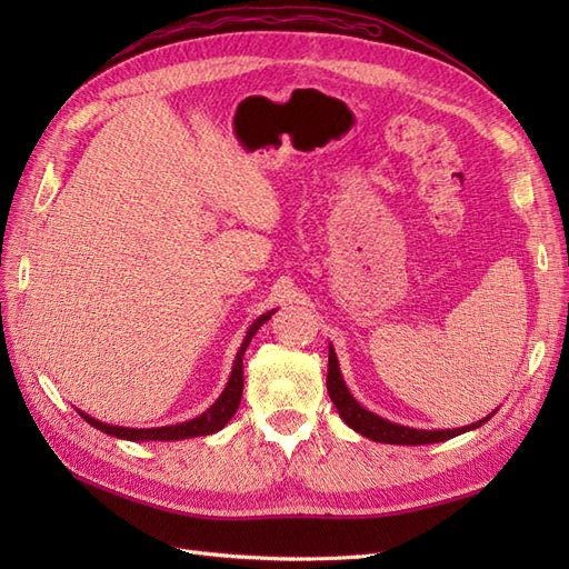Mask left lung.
<instances>
[{
	"mask_svg": "<svg viewBox=\"0 0 569 569\" xmlns=\"http://www.w3.org/2000/svg\"><path fill=\"white\" fill-rule=\"evenodd\" d=\"M327 393H330L332 403L339 410V418L347 422L353 432L363 435L366 439L380 441V443H399V446H420V443H437V441H446L453 439L458 435L470 432V429H477L485 425L487 420L493 418V412H489L487 418H481L472 425L465 427H456V429H416V427H406L399 422L385 420L380 416H375L368 408L360 406L353 393L349 391L347 382H343L341 370H339V360L335 353V347L330 343V360H327Z\"/></svg>",
	"mask_w": 569,
	"mask_h": 569,
	"instance_id": "obj_1",
	"label": "left lung"
}]
</instances>
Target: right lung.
Masks as SVG:
<instances>
[{"mask_svg":"<svg viewBox=\"0 0 569 569\" xmlns=\"http://www.w3.org/2000/svg\"><path fill=\"white\" fill-rule=\"evenodd\" d=\"M274 313V308L268 313H263L261 318H256L253 325L247 330V337L242 341V347H239L237 356H234V363H232V372H230V380L222 389V393L216 399V403L203 410L201 416L187 420V422H178V425H168V427H149V429H134V427H118V425H107L101 420H94L88 412H80V418L84 422H90L92 427L101 429V432H107L111 437L118 439H128V441H182V439H194V437H206V435H216L220 432L222 427H226L232 416L239 408V401H242V389H244V368H242V358L244 351L249 347V341L253 339V335L261 330V325H266L270 320V316Z\"/></svg>","mask_w":569,"mask_h":569,"instance_id":"obj_1","label":"right lung"}]
</instances>
